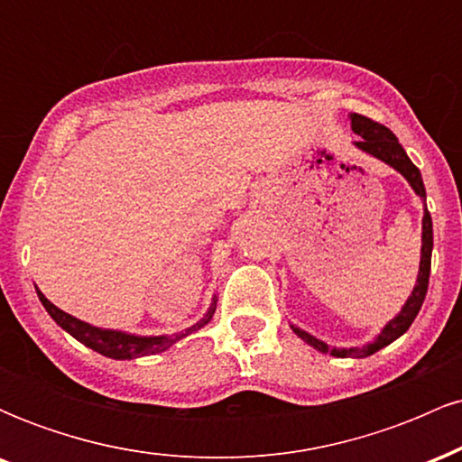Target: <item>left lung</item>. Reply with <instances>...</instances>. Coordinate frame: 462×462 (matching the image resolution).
I'll list each match as a JSON object with an SVG mask.
<instances>
[{"instance_id": "8db88e82", "label": "left lung", "mask_w": 462, "mask_h": 462, "mask_svg": "<svg viewBox=\"0 0 462 462\" xmlns=\"http://www.w3.org/2000/svg\"><path fill=\"white\" fill-rule=\"evenodd\" d=\"M349 121H352V130L360 136V141L354 143V147H358L360 152L369 153V156L378 158L389 167H393L400 176H404V180L411 184V189L415 190V195L423 201V219H421V258H419V272H417V282L412 286V293L408 295V300L402 306V310L397 312L391 321H386V326L380 330L378 337L374 341L365 343L363 347H332L328 346L326 341L321 338L312 337L310 332L301 330L300 326H291L301 341L306 346H310L312 349L321 354H330V356L337 358H367L371 354H375L378 349H383L386 346L400 338L411 323L415 321L419 309H421L423 300H426V291H428V280H430V261H432V217L426 208V187H423V180L419 169L412 164L408 153L404 152V147L400 145L397 136L384 125L375 124V121L367 119V116L352 113L349 115Z\"/></svg>"}]
</instances>
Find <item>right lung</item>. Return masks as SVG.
<instances>
[{"mask_svg": "<svg viewBox=\"0 0 462 462\" xmlns=\"http://www.w3.org/2000/svg\"><path fill=\"white\" fill-rule=\"evenodd\" d=\"M36 295H39L41 304L45 306V310L50 312L51 319H54L62 330L71 334L73 338H78V341L84 343L87 347H91L93 352L115 360H132V358L152 356V354L164 352V349H169L171 346H176L178 341L187 338L189 334L201 330L206 323L213 319L215 309H217V295H213V301H210L206 315L201 317L199 321H195L193 326L184 328L182 332H176V334H158V337H153L152 334V337H143V334L91 326V323L78 319V317L69 315V312L58 309V306L51 304V301L47 300L39 289H36Z\"/></svg>", "mask_w": 462, "mask_h": 462, "instance_id": "right-lung-1", "label": "right lung"}]
</instances>
